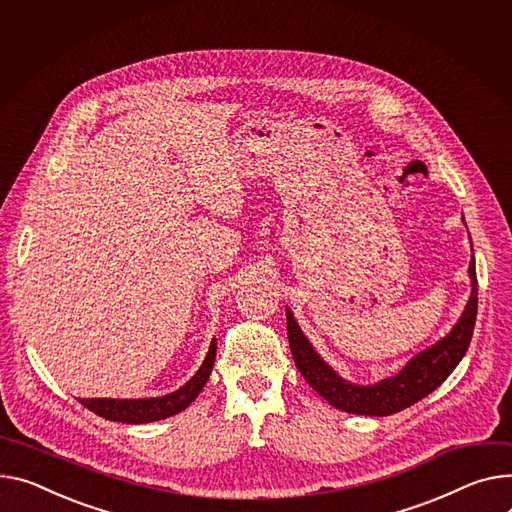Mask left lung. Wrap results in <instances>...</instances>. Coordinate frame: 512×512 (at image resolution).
I'll list each match as a JSON object with an SVG mask.
<instances>
[{
  "label": "left lung",
  "mask_w": 512,
  "mask_h": 512,
  "mask_svg": "<svg viewBox=\"0 0 512 512\" xmlns=\"http://www.w3.org/2000/svg\"><path fill=\"white\" fill-rule=\"evenodd\" d=\"M471 278V296L467 300L465 311L447 337L424 352L416 354L407 362L395 377L383 379L374 385H352L344 381L339 374L315 352L309 339L304 337L290 309H286L288 321V342L296 368L329 405L337 410L358 414V416H391L405 407H410L432 393L438 385L445 383L449 374L457 368L465 356L475 315H478V276H475V261L469 263Z\"/></svg>",
  "instance_id": "obj_1"
}]
</instances>
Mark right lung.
Returning a JSON list of instances; mask_svg holds the SVG:
<instances>
[{
  "label": "right lung",
  "mask_w": 512,
  "mask_h": 512,
  "mask_svg": "<svg viewBox=\"0 0 512 512\" xmlns=\"http://www.w3.org/2000/svg\"><path fill=\"white\" fill-rule=\"evenodd\" d=\"M214 362H216V339H212L208 356L199 366V370L175 393H168L164 397H148V399H105V397L80 399V403L88 407V410L94 412L96 416L113 420V422L146 424V422L164 420L183 412L185 407L193 403V399L199 395L203 385L208 383Z\"/></svg>",
  "instance_id": "right-lung-1"
}]
</instances>
